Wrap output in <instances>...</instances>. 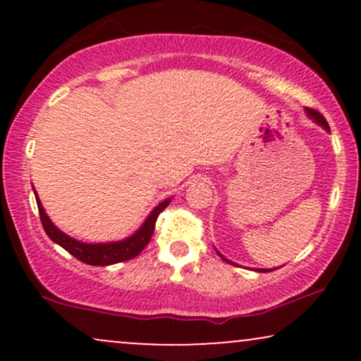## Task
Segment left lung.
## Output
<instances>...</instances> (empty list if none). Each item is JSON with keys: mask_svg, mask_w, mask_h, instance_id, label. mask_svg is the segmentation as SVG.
I'll use <instances>...</instances> for the list:
<instances>
[{"mask_svg": "<svg viewBox=\"0 0 361 361\" xmlns=\"http://www.w3.org/2000/svg\"><path fill=\"white\" fill-rule=\"evenodd\" d=\"M305 111H307V115H309V117H310V118H314V120H316V122L319 123V126H322V127H324V128H326V130H329V126H327L326 118H324V117H322V115H321V114H319V111H317V110H312V109H305ZM219 256H221V258H222L224 261H227V263H231V261H229V259H226V258H224V256L221 255V252H219ZM231 264H233V263H231ZM256 271H261V273H267V271H271V270H264V268H261V270H256Z\"/></svg>", "mask_w": 361, "mask_h": 361, "instance_id": "1", "label": "left lung"}]
</instances>
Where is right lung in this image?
<instances>
[{
    "label": "right lung",
    "mask_w": 361,
    "mask_h": 361,
    "mask_svg": "<svg viewBox=\"0 0 361 361\" xmlns=\"http://www.w3.org/2000/svg\"><path fill=\"white\" fill-rule=\"evenodd\" d=\"M37 198V207H39L40 221H42L44 231L47 233L49 238L52 239L54 243L59 244L61 247H64L69 255H73L74 258L82 261V263L91 264V267H109V264L120 263V261H127L135 258L144 247L147 246L149 241H151L152 233H154L157 215L163 212L164 209L169 205L171 198H166L164 202H161L159 205L149 214V217L144 221L140 229L135 234H132L130 238L123 239V241L117 243H100V244H88L81 243L78 239L71 238V235L64 234L62 231L57 229L54 226L51 219L45 214L42 204H40L39 197Z\"/></svg>",
    "instance_id": "1"
}]
</instances>
